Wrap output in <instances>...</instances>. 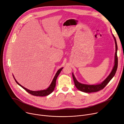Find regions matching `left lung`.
Segmentation results:
<instances>
[{
    "label": "left lung",
    "mask_w": 124,
    "mask_h": 124,
    "mask_svg": "<svg viewBox=\"0 0 124 124\" xmlns=\"http://www.w3.org/2000/svg\"><path fill=\"white\" fill-rule=\"evenodd\" d=\"M113 36V37L115 39V44H116V52H115V65L113 67V69L112 70V72L110 74V75L108 76V77L106 78V79L100 84L96 85H85V84H82L81 83H80L78 82L77 80L76 79L75 76H74L73 74H72L73 80L74 82L75 85L76 87L80 91L87 93H94V92H98L100 90L104 88L105 86L109 83V82L111 81L113 77L115 75V73L116 72L117 67H118V57H117V44L116 40L115 39V37Z\"/></svg>",
    "instance_id": "left-lung-1"
}]
</instances>
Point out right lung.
I'll return each mask as SVG.
<instances>
[{
    "instance_id": "add662e5",
    "label": "right lung",
    "mask_w": 124,
    "mask_h": 124,
    "mask_svg": "<svg viewBox=\"0 0 124 124\" xmlns=\"http://www.w3.org/2000/svg\"><path fill=\"white\" fill-rule=\"evenodd\" d=\"M63 68H61L60 69L58 70V71L56 73L55 77H54V78L53 79V81L51 83V84H50V86L46 90H42V91H30V90H29L28 89H27L26 88L24 87V86H23L22 85H21L20 84H19L16 81L15 78V81H16V82L17 83V84H18L20 86H21L22 88H24L26 92H27L28 93H29L30 94L34 95V96H46L49 95V94H50L54 89V88L55 87L56 85V79H57V78L59 74H60V73L61 72V71H62Z\"/></svg>"
}]
</instances>
